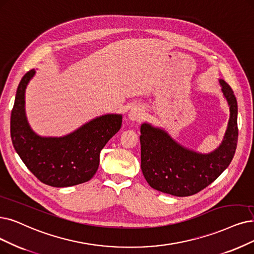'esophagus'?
Instances as JSON below:
<instances>
[{
    "instance_id": "34e87169",
    "label": "esophagus",
    "mask_w": 254,
    "mask_h": 254,
    "mask_svg": "<svg viewBox=\"0 0 254 254\" xmlns=\"http://www.w3.org/2000/svg\"><path fill=\"white\" fill-rule=\"evenodd\" d=\"M128 118L131 121H138L141 118H143V109H141L139 106H134L130 109Z\"/></svg>"
}]
</instances>
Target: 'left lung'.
<instances>
[{
	"label": "left lung",
	"instance_id": "obj_1",
	"mask_svg": "<svg viewBox=\"0 0 254 254\" xmlns=\"http://www.w3.org/2000/svg\"><path fill=\"white\" fill-rule=\"evenodd\" d=\"M230 110L226 133L220 147L199 154L178 145L164 130L140 127V168L151 188L177 197L195 195L214 182L231 162L238 143V104L231 87L220 80Z\"/></svg>",
	"mask_w": 254,
	"mask_h": 254
}]
</instances>
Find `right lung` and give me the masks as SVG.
Returning a JSON list of instances; mask_svg holds the SVG:
<instances>
[{
    "instance_id": "1",
    "label": "right lung",
    "mask_w": 254,
    "mask_h": 254,
    "mask_svg": "<svg viewBox=\"0 0 254 254\" xmlns=\"http://www.w3.org/2000/svg\"><path fill=\"white\" fill-rule=\"evenodd\" d=\"M35 74L27 72L18 84L10 119L12 144L26 167L45 185L65 188L92 179L100 152L122 126L121 115H106L88 122L64 137H40L25 116V89Z\"/></svg>"
}]
</instances>
